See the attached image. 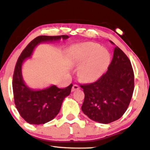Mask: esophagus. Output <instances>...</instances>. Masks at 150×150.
I'll return each instance as SVG.
<instances>
[{"mask_svg": "<svg viewBox=\"0 0 150 150\" xmlns=\"http://www.w3.org/2000/svg\"><path fill=\"white\" fill-rule=\"evenodd\" d=\"M79 85L74 84L73 86V87H72V91H76V90H77V89H79Z\"/></svg>", "mask_w": 150, "mask_h": 150, "instance_id": "1", "label": "esophagus"}]
</instances>
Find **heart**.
<instances>
[{
	"label": "heart",
	"mask_w": 150,
	"mask_h": 150,
	"mask_svg": "<svg viewBox=\"0 0 150 150\" xmlns=\"http://www.w3.org/2000/svg\"><path fill=\"white\" fill-rule=\"evenodd\" d=\"M71 57L73 64L79 66V79L91 82L97 80L105 73L109 65L111 54L100 44L86 42L72 47Z\"/></svg>",
	"instance_id": "heart-1"
}]
</instances>
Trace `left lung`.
<instances>
[{"instance_id":"obj_1","label":"left lung","mask_w":150,"mask_h":150,"mask_svg":"<svg viewBox=\"0 0 150 150\" xmlns=\"http://www.w3.org/2000/svg\"><path fill=\"white\" fill-rule=\"evenodd\" d=\"M80 87L84 93L81 110L91 120L103 124L118 120L127 109L134 89L130 60L115 46L108 71L95 82Z\"/></svg>"}]
</instances>
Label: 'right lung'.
<instances>
[{
    "label": "right lung",
    "instance_id": "add662e5",
    "mask_svg": "<svg viewBox=\"0 0 150 150\" xmlns=\"http://www.w3.org/2000/svg\"><path fill=\"white\" fill-rule=\"evenodd\" d=\"M68 38V35L39 36L26 46L17 60L12 81L14 103L21 116L30 124H45L54 118L59 112L64 99L71 93L73 84L64 88L52 85L42 90H33L23 80L22 64L31 56L39 43Z\"/></svg>",
    "mask_w": 150,
    "mask_h": 150
}]
</instances>
